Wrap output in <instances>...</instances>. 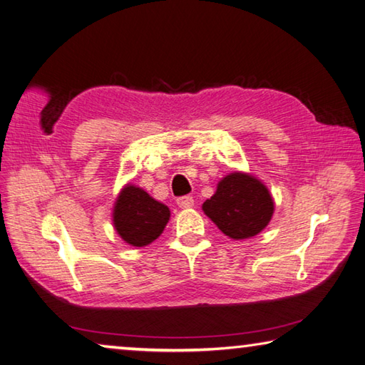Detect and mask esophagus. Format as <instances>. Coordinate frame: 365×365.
I'll use <instances>...</instances> for the list:
<instances>
[{"label": "esophagus", "instance_id": "34e87169", "mask_svg": "<svg viewBox=\"0 0 365 365\" xmlns=\"http://www.w3.org/2000/svg\"><path fill=\"white\" fill-rule=\"evenodd\" d=\"M177 204L180 209H191L195 205V200L191 196H183V197H178Z\"/></svg>", "mask_w": 365, "mask_h": 365}]
</instances>
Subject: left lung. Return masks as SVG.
Listing matches in <instances>:
<instances>
[{
  "mask_svg": "<svg viewBox=\"0 0 365 365\" xmlns=\"http://www.w3.org/2000/svg\"><path fill=\"white\" fill-rule=\"evenodd\" d=\"M202 210L225 236L242 241L268 227L274 200L260 178L236 170L217 183L215 193L202 204Z\"/></svg>",
  "mask_w": 365,
  "mask_h": 365,
  "instance_id": "1",
  "label": "left lung"
}]
</instances>
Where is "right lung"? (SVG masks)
<instances>
[{
    "instance_id": "1",
    "label": "right lung",
    "mask_w": 365,
    "mask_h": 365,
    "mask_svg": "<svg viewBox=\"0 0 365 365\" xmlns=\"http://www.w3.org/2000/svg\"><path fill=\"white\" fill-rule=\"evenodd\" d=\"M111 217L115 231L125 244L145 247L161 236L170 218V210L143 188L125 183L116 196Z\"/></svg>"
}]
</instances>
